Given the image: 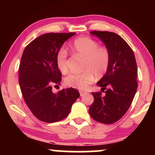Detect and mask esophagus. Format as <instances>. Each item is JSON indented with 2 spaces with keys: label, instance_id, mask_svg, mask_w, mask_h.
Returning a JSON list of instances; mask_svg holds the SVG:
<instances>
[{
  "label": "esophagus",
  "instance_id": "34e87169",
  "mask_svg": "<svg viewBox=\"0 0 155 155\" xmlns=\"http://www.w3.org/2000/svg\"><path fill=\"white\" fill-rule=\"evenodd\" d=\"M87 92H82V91H80V96H84L85 95V94H86Z\"/></svg>",
  "mask_w": 155,
  "mask_h": 155
}]
</instances>
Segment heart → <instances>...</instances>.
Here are the masks:
<instances>
[{
	"mask_svg": "<svg viewBox=\"0 0 155 155\" xmlns=\"http://www.w3.org/2000/svg\"><path fill=\"white\" fill-rule=\"evenodd\" d=\"M70 48L74 54L84 58L83 69L80 74L72 73L65 79L67 86L86 90L89 84L96 78L103 77L107 72L110 65V52L106 47L99 46L98 42L90 37H80L70 44ZM67 51L60 48L55 55V62L60 72L68 71Z\"/></svg>",
	"mask_w": 155,
	"mask_h": 155,
	"instance_id": "b5f03b06",
	"label": "heart"
}]
</instances>
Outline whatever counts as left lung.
<instances>
[{
    "instance_id": "left-lung-1",
    "label": "left lung",
    "mask_w": 155,
    "mask_h": 155,
    "mask_svg": "<svg viewBox=\"0 0 155 155\" xmlns=\"http://www.w3.org/2000/svg\"><path fill=\"white\" fill-rule=\"evenodd\" d=\"M104 42L110 52V65L97 84L101 92H92L94 102L89 109L93 120L112 124L120 120L130 106L138 87L137 65L134 53L118 34L108 31H92Z\"/></svg>"
}]
</instances>
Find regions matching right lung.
<instances>
[{
  "label": "right lung",
  "instance_id": "right-lung-1",
  "mask_svg": "<svg viewBox=\"0 0 155 155\" xmlns=\"http://www.w3.org/2000/svg\"><path fill=\"white\" fill-rule=\"evenodd\" d=\"M75 33H45L27 46L21 58L19 83L23 98L33 115L52 123L65 119L80 96L74 88L51 90L61 81L62 74L55 62L57 51Z\"/></svg>",
  "mask_w": 155,
  "mask_h": 155
}]
</instances>
